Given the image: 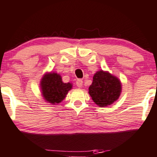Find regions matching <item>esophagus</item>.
<instances>
[{
	"mask_svg": "<svg viewBox=\"0 0 157 157\" xmlns=\"http://www.w3.org/2000/svg\"><path fill=\"white\" fill-rule=\"evenodd\" d=\"M83 85V81L82 79H77L76 80V85L78 86V87H81Z\"/></svg>",
	"mask_w": 157,
	"mask_h": 157,
	"instance_id": "obj_1",
	"label": "esophagus"
}]
</instances>
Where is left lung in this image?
<instances>
[{"instance_id":"8db88e82","label":"left lung","mask_w":157,"mask_h":157,"mask_svg":"<svg viewBox=\"0 0 157 157\" xmlns=\"http://www.w3.org/2000/svg\"><path fill=\"white\" fill-rule=\"evenodd\" d=\"M88 90L93 101L99 107L105 108L118 99L122 91V85L118 78L101 70L94 74Z\"/></svg>"}]
</instances>
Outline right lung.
Returning <instances> with one entry per match:
<instances>
[{
    "label": "right lung",
    "instance_id": "obj_1",
    "mask_svg": "<svg viewBox=\"0 0 157 157\" xmlns=\"http://www.w3.org/2000/svg\"><path fill=\"white\" fill-rule=\"evenodd\" d=\"M40 85L43 99L52 105L61 102L72 87V83L63 82L60 74L55 72L45 73Z\"/></svg>",
    "mask_w": 157,
    "mask_h": 157
}]
</instances>
